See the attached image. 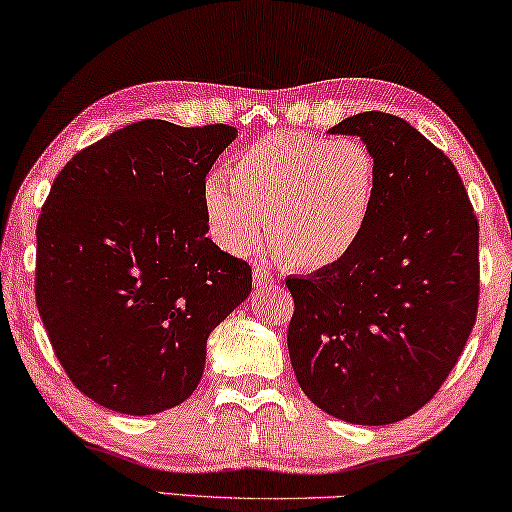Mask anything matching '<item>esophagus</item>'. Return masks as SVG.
I'll list each match as a JSON object with an SVG mask.
<instances>
[{"instance_id": "34e87169", "label": "esophagus", "mask_w": 512, "mask_h": 512, "mask_svg": "<svg viewBox=\"0 0 512 512\" xmlns=\"http://www.w3.org/2000/svg\"><path fill=\"white\" fill-rule=\"evenodd\" d=\"M277 281V277L270 272V267L265 265H256L254 267V286L256 288H263V286H270V283Z\"/></svg>"}]
</instances>
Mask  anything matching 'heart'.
I'll use <instances>...</instances> for the list:
<instances>
[{"label":"heart","mask_w":512,"mask_h":512,"mask_svg":"<svg viewBox=\"0 0 512 512\" xmlns=\"http://www.w3.org/2000/svg\"><path fill=\"white\" fill-rule=\"evenodd\" d=\"M231 182L206 178L203 210L217 245L247 256L263 240L283 265L320 270L348 256L371 222L380 164L357 137L277 132L231 157Z\"/></svg>","instance_id":"heart-1"}]
</instances>
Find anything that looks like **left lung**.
Wrapping results in <instances>:
<instances>
[{"instance_id":"left-lung-1","label":"left lung","mask_w":512,"mask_h":512,"mask_svg":"<svg viewBox=\"0 0 512 512\" xmlns=\"http://www.w3.org/2000/svg\"><path fill=\"white\" fill-rule=\"evenodd\" d=\"M380 164L364 235L341 261L290 277L288 352L313 405L387 426L442 387L476 322L478 222L453 162L410 123L364 112L334 125Z\"/></svg>"}]
</instances>
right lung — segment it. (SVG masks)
I'll return each instance as SVG.
<instances>
[{
	"label": "right lung",
	"instance_id": "obj_1",
	"mask_svg": "<svg viewBox=\"0 0 512 512\" xmlns=\"http://www.w3.org/2000/svg\"><path fill=\"white\" fill-rule=\"evenodd\" d=\"M231 125L148 119L70 160L36 229V306L84 396L146 416L192 396L251 267L208 238L201 190Z\"/></svg>",
	"mask_w": 512,
	"mask_h": 512
}]
</instances>
